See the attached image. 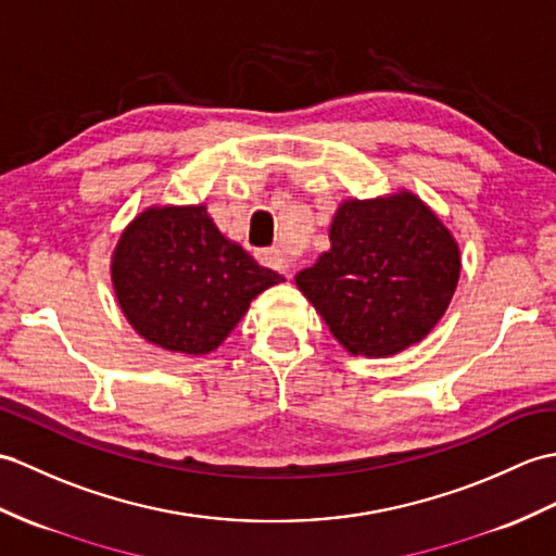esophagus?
Instances as JSON below:
<instances>
[{
    "instance_id": "34e87169",
    "label": "esophagus",
    "mask_w": 556,
    "mask_h": 556,
    "mask_svg": "<svg viewBox=\"0 0 556 556\" xmlns=\"http://www.w3.org/2000/svg\"><path fill=\"white\" fill-rule=\"evenodd\" d=\"M257 261H261L265 267L275 269V273H279V275H287L289 277L293 273V263L279 249L257 251Z\"/></svg>"
}]
</instances>
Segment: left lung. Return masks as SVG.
<instances>
[{"label": "left lung", "instance_id": "1", "mask_svg": "<svg viewBox=\"0 0 556 556\" xmlns=\"http://www.w3.org/2000/svg\"><path fill=\"white\" fill-rule=\"evenodd\" d=\"M331 249L295 287L353 355L389 357L443 317L459 279V249L415 193L341 203Z\"/></svg>", "mask_w": 556, "mask_h": 556}]
</instances>
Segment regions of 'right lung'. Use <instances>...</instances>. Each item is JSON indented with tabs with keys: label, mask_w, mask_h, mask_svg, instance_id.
<instances>
[{
	"label": "right lung",
	"mask_w": 556,
	"mask_h": 556,
	"mask_svg": "<svg viewBox=\"0 0 556 556\" xmlns=\"http://www.w3.org/2000/svg\"><path fill=\"white\" fill-rule=\"evenodd\" d=\"M111 277L127 321L165 351L205 355L281 277L219 235L205 205L139 213L113 251Z\"/></svg>",
	"instance_id": "1"
}]
</instances>
